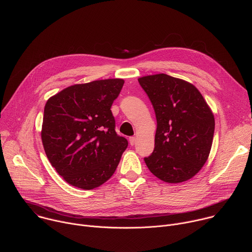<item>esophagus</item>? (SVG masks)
<instances>
[{
	"label": "esophagus",
	"mask_w": 252,
	"mask_h": 252,
	"mask_svg": "<svg viewBox=\"0 0 252 252\" xmlns=\"http://www.w3.org/2000/svg\"><path fill=\"white\" fill-rule=\"evenodd\" d=\"M129 142H130L131 145H134L135 143H136V137H134V136L130 137V138H129Z\"/></svg>",
	"instance_id": "obj_1"
}]
</instances>
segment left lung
Masks as SVG:
<instances>
[{"mask_svg":"<svg viewBox=\"0 0 252 252\" xmlns=\"http://www.w3.org/2000/svg\"><path fill=\"white\" fill-rule=\"evenodd\" d=\"M158 122L154 150L144 161L159 180L178 184L197 175L208 159L215 119L199 90L165 73L139 77Z\"/></svg>","mask_w":252,"mask_h":252,"instance_id":"left-lung-1","label":"left lung"}]
</instances>
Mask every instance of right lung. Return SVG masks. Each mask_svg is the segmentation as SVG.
<instances>
[{"label": "right lung", "mask_w": 252, "mask_h": 252, "mask_svg": "<svg viewBox=\"0 0 252 252\" xmlns=\"http://www.w3.org/2000/svg\"><path fill=\"white\" fill-rule=\"evenodd\" d=\"M123 85L122 79L73 85L46 102L43 147L51 165L69 185L93 189L117 168L128 141L116 133L111 107Z\"/></svg>", "instance_id": "obj_1"}]
</instances>
